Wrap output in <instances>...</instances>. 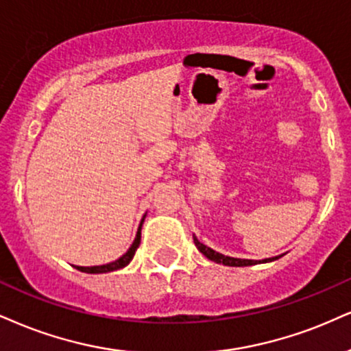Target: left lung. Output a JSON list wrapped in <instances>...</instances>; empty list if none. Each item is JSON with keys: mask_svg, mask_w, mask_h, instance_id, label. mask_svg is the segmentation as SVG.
I'll return each mask as SVG.
<instances>
[{"mask_svg": "<svg viewBox=\"0 0 351 351\" xmlns=\"http://www.w3.org/2000/svg\"><path fill=\"white\" fill-rule=\"evenodd\" d=\"M193 242H195L197 249L200 250V252L205 255L208 261H213L216 263H223V265H228V267H249V265H257V263H267V262H274L276 258H280L281 255H276V257H271V258H263V261H249V258H234V257H228V255H223L219 252H216L208 245L202 244L200 241L197 239V236H193Z\"/></svg>", "mask_w": 351, "mask_h": 351, "instance_id": "1", "label": "left lung"}]
</instances>
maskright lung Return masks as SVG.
<instances>
[{
  "instance_id": "1",
  "label": "right lung",
  "mask_w": 351,
  "mask_h": 351,
  "mask_svg": "<svg viewBox=\"0 0 351 351\" xmlns=\"http://www.w3.org/2000/svg\"><path fill=\"white\" fill-rule=\"evenodd\" d=\"M143 221H145V216H143L141 223H140V228H138L136 231V237L135 241H133V244L130 245V249L125 252L122 257L117 258V261L110 262V263H106V265H96V267H76L80 271H84V274H107V271H114V270H120V268L127 267L130 262H132L133 255H135L138 245H140L141 242V226H143Z\"/></svg>"
}]
</instances>
